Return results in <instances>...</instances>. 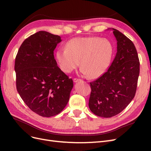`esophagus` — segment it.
I'll use <instances>...</instances> for the list:
<instances>
[{
	"label": "esophagus",
	"instance_id": "34e87169",
	"mask_svg": "<svg viewBox=\"0 0 151 151\" xmlns=\"http://www.w3.org/2000/svg\"><path fill=\"white\" fill-rule=\"evenodd\" d=\"M81 81V79H77V78H74V83H77V82H79V81Z\"/></svg>",
	"mask_w": 151,
	"mask_h": 151
}]
</instances>
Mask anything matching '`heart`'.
I'll return each instance as SVG.
<instances>
[{
	"label": "heart",
	"mask_w": 151,
	"mask_h": 151,
	"mask_svg": "<svg viewBox=\"0 0 151 151\" xmlns=\"http://www.w3.org/2000/svg\"><path fill=\"white\" fill-rule=\"evenodd\" d=\"M113 53L109 41L94 36L76 37L66 43L65 48H59L55 53L60 69L72 72L79 64L81 73L91 78H97L107 70Z\"/></svg>",
	"instance_id": "b5f03b06"
}]
</instances>
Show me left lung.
<instances>
[{
  "instance_id": "left-lung-1",
  "label": "left lung",
  "mask_w": 151,
  "mask_h": 151,
  "mask_svg": "<svg viewBox=\"0 0 151 151\" xmlns=\"http://www.w3.org/2000/svg\"><path fill=\"white\" fill-rule=\"evenodd\" d=\"M116 56L106 72L91 82L89 107L94 115L110 118L124 109L134 98L140 72V62L134 44L115 29Z\"/></svg>"
}]
</instances>
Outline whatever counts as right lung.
Returning a JSON list of instances; mask_svg holds the SVG:
<instances>
[{"label":"right lung","instance_id":"obj_1","mask_svg":"<svg viewBox=\"0 0 151 151\" xmlns=\"http://www.w3.org/2000/svg\"><path fill=\"white\" fill-rule=\"evenodd\" d=\"M61 41L58 35L40 31L22 42L15 59L17 92L31 110L43 117L63 110L74 86L54 58Z\"/></svg>","mask_w":151,"mask_h":151}]
</instances>
